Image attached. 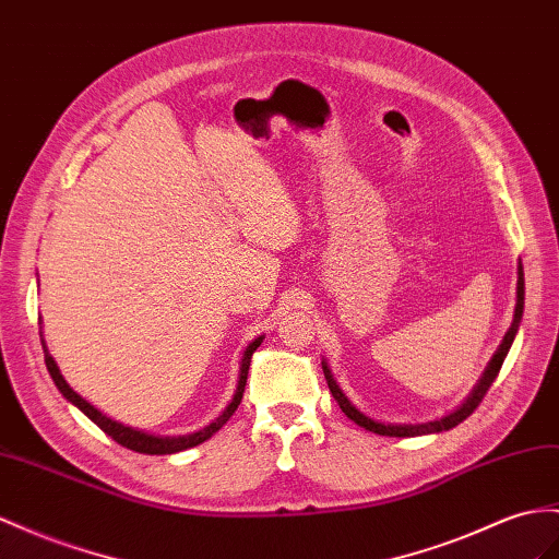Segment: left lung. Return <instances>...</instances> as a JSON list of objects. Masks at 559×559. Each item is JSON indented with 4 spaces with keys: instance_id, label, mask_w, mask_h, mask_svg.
I'll list each match as a JSON object with an SVG mask.
<instances>
[{
    "instance_id": "1",
    "label": "left lung",
    "mask_w": 559,
    "mask_h": 559,
    "mask_svg": "<svg viewBox=\"0 0 559 559\" xmlns=\"http://www.w3.org/2000/svg\"><path fill=\"white\" fill-rule=\"evenodd\" d=\"M522 313H524V271H522V262H520V264H518V305H514V317H512V323H510V328H508V333H506L503 342H500V345H498L496 354L491 356L489 366L484 368V373H481V378L477 380L475 390H472V392L467 394L465 402H463L461 406H457L455 411H451L449 416H441V418H437V420L416 423V425H411V423H380V420H376V418L366 416L364 411H359V408H356V406L349 402V396H347L345 392H342V388L337 384V380L333 378V370H331V366H328L325 359L321 361L323 376H325L328 388H331V394H333V399L337 402V406L342 408V413H345V416H347L349 420H354L359 427L368 429V432H376V435H382V437H420V435L447 432V429H451V427H455V425H461L467 416H472V413H475V408L481 404L484 394L489 392V388H491L496 376H498L500 366H503L506 356H508V352H510V347H512V340H514V335H518V331H520Z\"/></svg>"
}]
</instances>
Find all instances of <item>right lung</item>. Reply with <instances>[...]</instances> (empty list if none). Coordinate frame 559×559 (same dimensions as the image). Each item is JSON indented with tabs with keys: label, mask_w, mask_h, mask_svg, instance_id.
<instances>
[{
	"label": "right lung",
	"mask_w": 559,
	"mask_h": 559,
	"mask_svg": "<svg viewBox=\"0 0 559 559\" xmlns=\"http://www.w3.org/2000/svg\"><path fill=\"white\" fill-rule=\"evenodd\" d=\"M41 337V347H45V364H47V370L49 376L53 380L56 388H59V392L68 399L70 404L78 406L84 416H87L94 425H98L104 429V432L108 437L116 439L118 443H122V447H127L130 451H136V453H146V455H165V453H179V451H186V449H193L198 447V443H203L205 439H210L214 432H219V429L226 425V420L234 416L240 399H242V392H246V382H248V370H250V359L254 349L262 345L264 335L254 337L250 345L246 347V352H242V359H240V370H238V384H236V392H234V399L228 402V406L222 411L219 418H214L207 427L198 429V432H191V435H175V437H165V435H153V432H146V429H139V427H132V425H124L120 420H112L108 418L106 413L98 411L94 404H90L87 399L80 396L70 384L66 382V378L61 376L59 370V364L53 361V356L49 354L47 349V342H45V335L39 333Z\"/></svg>",
	"instance_id": "1"
}]
</instances>
